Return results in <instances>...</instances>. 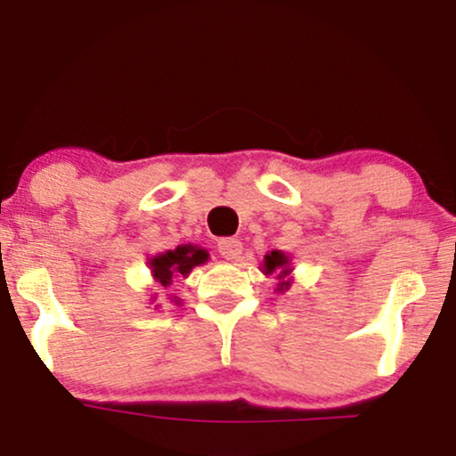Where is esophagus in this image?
<instances>
[{"label": "esophagus", "mask_w": 456, "mask_h": 456, "mask_svg": "<svg viewBox=\"0 0 456 456\" xmlns=\"http://www.w3.org/2000/svg\"><path fill=\"white\" fill-rule=\"evenodd\" d=\"M218 253L224 259H238V255L242 253V242L238 238H223L218 240Z\"/></svg>", "instance_id": "obj_1"}]
</instances>
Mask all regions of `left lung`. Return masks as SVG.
Masks as SVG:
<instances>
[{
    "label": "left lung",
    "instance_id": "obj_1",
    "mask_svg": "<svg viewBox=\"0 0 456 456\" xmlns=\"http://www.w3.org/2000/svg\"><path fill=\"white\" fill-rule=\"evenodd\" d=\"M264 274H277L279 283H277V292H285V289L292 285V279H289V257L283 251H270L266 257H264L262 264Z\"/></svg>",
    "mask_w": 456,
    "mask_h": 456
}]
</instances>
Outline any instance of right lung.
<instances>
[{"label": "right lung", "mask_w": 456, "mask_h": 456, "mask_svg": "<svg viewBox=\"0 0 456 456\" xmlns=\"http://www.w3.org/2000/svg\"><path fill=\"white\" fill-rule=\"evenodd\" d=\"M208 251L201 247H194V244H182V247L173 248V251L158 253L155 257L149 259V266H151L153 279L162 288L173 285L175 279L188 277L190 270L194 266H201L208 262Z\"/></svg>", "instance_id": "1"}]
</instances>
